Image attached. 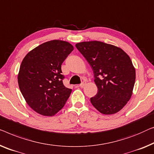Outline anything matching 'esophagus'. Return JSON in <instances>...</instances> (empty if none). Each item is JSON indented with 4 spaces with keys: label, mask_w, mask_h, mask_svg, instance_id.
Returning a JSON list of instances; mask_svg holds the SVG:
<instances>
[{
    "label": "esophagus",
    "mask_w": 154,
    "mask_h": 154,
    "mask_svg": "<svg viewBox=\"0 0 154 154\" xmlns=\"http://www.w3.org/2000/svg\"><path fill=\"white\" fill-rule=\"evenodd\" d=\"M85 85H86V82H81V84L79 85V87H81V88H84Z\"/></svg>",
    "instance_id": "1"
}]
</instances>
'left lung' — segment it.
Returning a JSON list of instances; mask_svg holds the SVG:
<instances>
[{"instance_id":"obj_1","label":"left lung","mask_w":154,"mask_h":154,"mask_svg":"<svg viewBox=\"0 0 154 154\" xmlns=\"http://www.w3.org/2000/svg\"><path fill=\"white\" fill-rule=\"evenodd\" d=\"M90 64L97 94L90 98L93 106L104 115H112L124 108L132 95L135 70L128 55L117 46L101 42L75 44Z\"/></svg>"}]
</instances>
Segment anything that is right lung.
Listing matches in <instances>:
<instances>
[{
  "label": "right lung",
  "mask_w": 154,
  "mask_h": 154,
  "mask_svg": "<svg viewBox=\"0 0 154 154\" xmlns=\"http://www.w3.org/2000/svg\"><path fill=\"white\" fill-rule=\"evenodd\" d=\"M73 50L72 44L52 40L29 52L20 66L18 83L28 106L44 116H53L65 105L72 89L63 84L61 65Z\"/></svg>",
  "instance_id": "1"
}]
</instances>
